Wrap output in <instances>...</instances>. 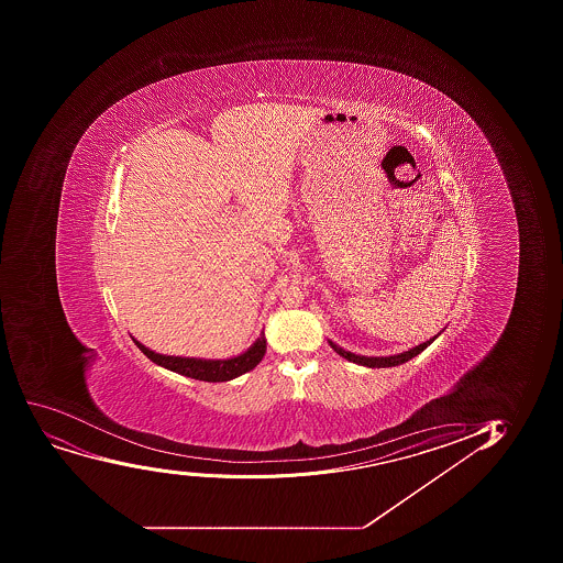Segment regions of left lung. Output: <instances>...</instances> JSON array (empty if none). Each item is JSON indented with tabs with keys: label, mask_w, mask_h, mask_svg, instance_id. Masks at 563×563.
Instances as JSON below:
<instances>
[{
	"label": "left lung",
	"mask_w": 563,
	"mask_h": 563,
	"mask_svg": "<svg viewBox=\"0 0 563 563\" xmlns=\"http://www.w3.org/2000/svg\"><path fill=\"white\" fill-rule=\"evenodd\" d=\"M437 338V335H434ZM434 338H431V340L426 341V343H422V345L415 346V349H411V351L401 352V354H396V356H389V357H367V356H357V354H352V352L343 351L341 346L335 345V343H332L330 341V346L334 349L340 356L345 357V360H349V362L357 363V365H365V367H373V368H379V367H396V365H401V363L409 362V360H412V357L418 356L420 352L426 351L431 343H433Z\"/></svg>",
	"instance_id": "1"
}]
</instances>
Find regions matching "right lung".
Segmentation results:
<instances>
[{
	"mask_svg": "<svg viewBox=\"0 0 563 563\" xmlns=\"http://www.w3.org/2000/svg\"><path fill=\"white\" fill-rule=\"evenodd\" d=\"M134 340V338H132ZM135 345L145 354L151 362L162 365V367L173 371V373L184 374L187 378L201 379V382H228L236 378L240 374L247 373L261 363L266 354V338L264 334L253 343V345L231 360H196V357L163 356L156 352L141 345L140 341L134 340Z\"/></svg>",
	"mask_w": 563,
	"mask_h": 563,
	"instance_id": "1",
	"label": "right lung"
}]
</instances>
